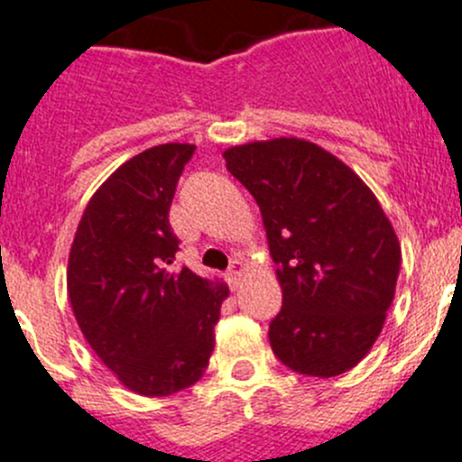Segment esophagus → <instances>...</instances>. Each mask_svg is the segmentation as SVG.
Segmentation results:
<instances>
[{
	"instance_id": "1",
	"label": "esophagus",
	"mask_w": 462,
	"mask_h": 462,
	"mask_svg": "<svg viewBox=\"0 0 462 462\" xmlns=\"http://www.w3.org/2000/svg\"><path fill=\"white\" fill-rule=\"evenodd\" d=\"M245 273V264L241 260H235L230 264V269H227V284H230L232 290H236L239 287V280L241 275Z\"/></svg>"
}]
</instances>
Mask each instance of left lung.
Listing matches in <instances>:
<instances>
[{
	"label": "left lung",
	"mask_w": 462,
	"mask_h": 462,
	"mask_svg": "<svg viewBox=\"0 0 462 462\" xmlns=\"http://www.w3.org/2000/svg\"><path fill=\"white\" fill-rule=\"evenodd\" d=\"M223 157L260 205L282 287L271 348L305 376L348 372L381 335L401 269L381 202L346 163L296 136L235 145Z\"/></svg>",
	"instance_id": "left-lung-1"
}]
</instances>
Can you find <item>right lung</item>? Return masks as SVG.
Listing matches in <instances>:
<instances>
[{
	"label": "right lung",
	"instance_id": "right-lung-1",
	"mask_svg": "<svg viewBox=\"0 0 462 462\" xmlns=\"http://www.w3.org/2000/svg\"><path fill=\"white\" fill-rule=\"evenodd\" d=\"M196 145L163 143L125 162L93 193L68 260L86 342L127 390L168 396L198 383L230 290L172 260L175 187Z\"/></svg>",
	"mask_w": 462,
	"mask_h": 462
}]
</instances>
